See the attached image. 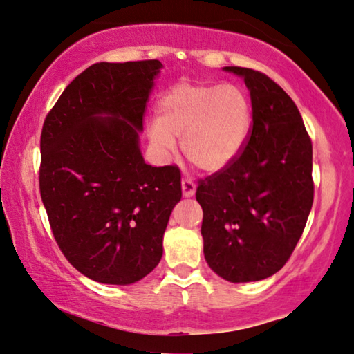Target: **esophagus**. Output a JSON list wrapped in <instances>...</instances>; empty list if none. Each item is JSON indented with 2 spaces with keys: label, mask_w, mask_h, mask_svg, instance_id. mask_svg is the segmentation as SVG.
Returning a JSON list of instances; mask_svg holds the SVG:
<instances>
[{
  "label": "esophagus",
  "mask_w": 354,
  "mask_h": 354,
  "mask_svg": "<svg viewBox=\"0 0 354 354\" xmlns=\"http://www.w3.org/2000/svg\"><path fill=\"white\" fill-rule=\"evenodd\" d=\"M182 192H183V196L185 198H189L193 196L194 192H196V185H194V182L192 180V178L185 177L182 180Z\"/></svg>",
  "instance_id": "esophagus-1"
}]
</instances>
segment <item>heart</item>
Here are the masks:
<instances>
[{
    "label": "heart",
    "instance_id": "1",
    "mask_svg": "<svg viewBox=\"0 0 354 354\" xmlns=\"http://www.w3.org/2000/svg\"><path fill=\"white\" fill-rule=\"evenodd\" d=\"M150 139L162 151L176 147L194 166L217 172L244 150L252 129V109L243 89L233 84L178 83L160 97Z\"/></svg>",
    "mask_w": 354,
    "mask_h": 354
}]
</instances>
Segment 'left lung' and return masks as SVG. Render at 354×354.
<instances>
[{
	"label": "left lung",
	"instance_id": "8db88e82",
	"mask_svg": "<svg viewBox=\"0 0 354 354\" xmlns=\"http://www.w3.org/2000/svg\"><path fill=\"white\" fill-rule=\"evenodd\" d=\"M243 76L252 129L228 167L198 182L204 259L230 283L279 271L294 252L313 206V147L300 111L262 71L225 66Z\"/></svg>",
	"mask_w": 354,
	"mask_h": 354
}]
</instances>
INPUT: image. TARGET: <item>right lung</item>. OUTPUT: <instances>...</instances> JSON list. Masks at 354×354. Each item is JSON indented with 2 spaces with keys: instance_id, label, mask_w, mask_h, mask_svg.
<instances>
[{
  "instance_id": "obj_1",
  "label": "right lung",
  "mask_w": 354,
  "mask_h": 354,
  "mask_svg": "<svg viewBox=\"0 0 354 354\" xmlns=\"http://www.w3.org/2000/svg\"><path fill=\"white\" fill-rule=\"evenodd\" d=\"M160 60L91 65L55 102L41 131L39 193L55 243L80 273L132 284L162 257L182 198L180 169L145 165L143 113Z\"/></svg>"
}]
</instances>
